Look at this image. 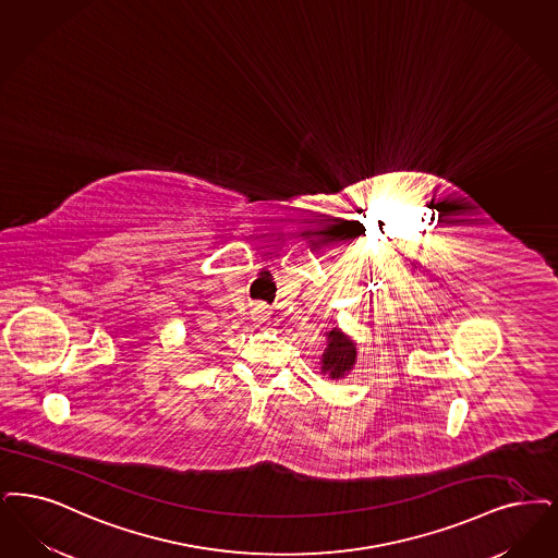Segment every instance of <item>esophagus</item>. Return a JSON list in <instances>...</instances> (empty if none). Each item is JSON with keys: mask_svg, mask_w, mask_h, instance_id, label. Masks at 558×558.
<instances>
[{"mask_svg": "<svg viewBox=\"0 0 558 558\" xmlns=\"http://www.w3.org/2000/svg\"><path fill=\"white\" fill-rule=\"evenodd\" d=\"M251 319H253V324H255V326H264V324L269 319L268 307H264V305H255V307H253V312H251Z\"/></svg>", "mask_w": 558, "mask_h": 558, "instance_id": "1", "label": "esophagus"}]
</instances>
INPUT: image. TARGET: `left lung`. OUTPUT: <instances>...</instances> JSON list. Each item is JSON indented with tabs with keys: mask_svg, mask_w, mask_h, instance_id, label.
Returning a JSON list of instances; mask_svg holds the SVG:
<instances>
[{
	"mask_svg": "<svg viewBox=\"0 0 558 558\" xmlns=\"http://www.w3.org/2000/svg\"><path fill=\"white\" fill-rule=\"evenodd\" d=\"M328 340L330 344L322 357V372L330 374L332 378H342L353 367L357 349L340 330H332L328 335Z\"/></svg>",
	"mask_w": 558,
	"mask_h": 558,
	"instance_id": "left-lung-1",
	"label": "left lung"
}]
</instances>
